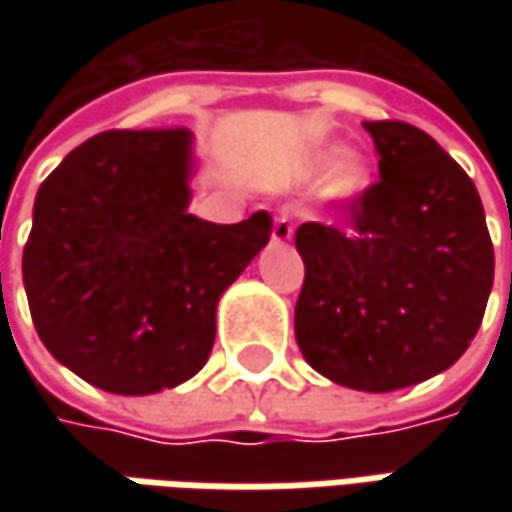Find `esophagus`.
I'll return each mask as SVG.
<instances>
[{
    "mask_svg": "<svg viewBox=\"0 0 512 512\" xmlns=\"http://www.w3.org/2000/svg\"><path fill=\"white\" fill-rule=\"evenodd\" d=\"M270 239H273V242H290V239H293V222H290V216H287L285 210L276 213L273 230H270Z\"/></svg>",
    "mask_w": 512,
    "mask_h": 512,
    "instance_id": "obj_1",
    "label": "esophagus"
}]
</instances>
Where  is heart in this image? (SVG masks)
<instances>
[{
  "label": "heart",
  "instance_id": "b5f03b06",
  "mask_svg": "<svg viewBox=\"0 0 512 512\" xmlns=\"http://www.w3.org/2000/svg\"><path fill=\"white\" fill-rule=\"evenodd\" d=\"M342 155V148L339 145H327V148L316 150L313 156H310V162H307V173L310 176H322L325 170L333 167L334 170L327 173V187H325V196L330 202H356L359 196L367 193V187L373 182V170L367 165V159L362 156H353V153H347L343 159L338 158ZM340 160L339 163L335 159Z\"/></svg>",
  "mask_w": 512,
  "mask_h": 512
}]
</instances>
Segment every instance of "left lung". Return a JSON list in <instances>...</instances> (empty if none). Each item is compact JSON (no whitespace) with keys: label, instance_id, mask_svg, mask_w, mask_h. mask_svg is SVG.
Wrapping results in <instances>:
<instances>
[{"label":"left lung","instance_id":"1","mask_svg":"<svg viewBox=\"0 0 512 512\" xmlns=\"http://www.w3.org/2000/svg\"><path fill=\"white\" fill-rule=\"evenodd\" d=\"M379 182L347 205L350 227L305 222L296 342L330 382L390 393L470 347L493 287V242L479 190L433 136L364 122Z\"/></svg>","mask_w":512,"mask_h":512}]
</instances>
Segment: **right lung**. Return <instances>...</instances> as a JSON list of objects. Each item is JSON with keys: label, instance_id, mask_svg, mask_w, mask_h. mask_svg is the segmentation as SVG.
I'll list each match as a JSON object with an SVG mask.
<instances>
[{"label": "right lung", "instance_id": "right-lung-1", "mask_svg": "<svg viewBox=\"0 0 512 512\" xmlns=\"http://www.w3.org/2000/svg\"><path fill=\"white\" fill-rule=\"evenodd\" d=\"M185 128L105 130L42 182L22 253L30 316L56 362L148 396L205 367L216 305L270 239V216L216 225L190 205Z\"/></svg>", "mask_w": 512, "mask_h": 512}]
</instances>
